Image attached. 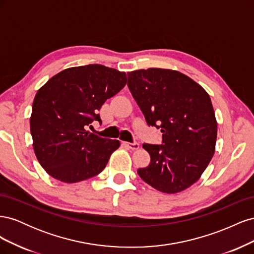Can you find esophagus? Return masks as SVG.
I'll use <instances>...</instances> for the list:
<instances>
[{
  "instance_id": "obj_1",
  "label": "esophagus",
  "mask_w": 254,
  "mask_h": 254,
  "mask_svg": "<svg viewBox=\"0 0 254 254\" xmlns=\"http://www.w3.org/2000/svg\"><path fill=\"white\" fill-rule=\"evenodd\" d=\"M123 145L126 146V147L130 148L131 150H136V149H139V147H140V144H139V143H136V142H134V143L123 142Z\"/></svg>"
}]
</instances>
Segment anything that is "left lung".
<instances>
[{"instance_id": "left-lung-1", "label": "left lung", "mask_w": 254, "mask_h": 254, "mask_svg": "<svg viewBox=\"0 0 254 254\" xmlns=\"http://www.w3.org/2000/svg\"><path fill=\"white\" fill-rule=\"evenodd\" d=\"M128 88L149 126L161 129L162 144H143L148 166L137 174L166 194L199 180L215 152L217 122L206 91L189 76L150 67L128 73Z\"/></svg>"}]
</instances>
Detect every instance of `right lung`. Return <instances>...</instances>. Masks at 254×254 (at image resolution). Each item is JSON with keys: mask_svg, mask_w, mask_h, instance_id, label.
I'll return each mask as SVG.
<instances>
[{"mask_svg": "<svg viewBox=\"0 0 254 254\" xmlns=\"http://www.w3.org/2000/svg\"><path fill=\"white\" fill-rule=\"evenodd\" d=\"M126 82L125 72L89 64L65 68L38 90L30 133L35 155L53 178L75 183L106 167L120 141L99 137L87 129L93 121L102 123L101 107Z\"/></svg>", "mask_w": 254, "mask_h": 254, "instance_id": "right-lung-1", "label": "right lung"}]
</instances>
